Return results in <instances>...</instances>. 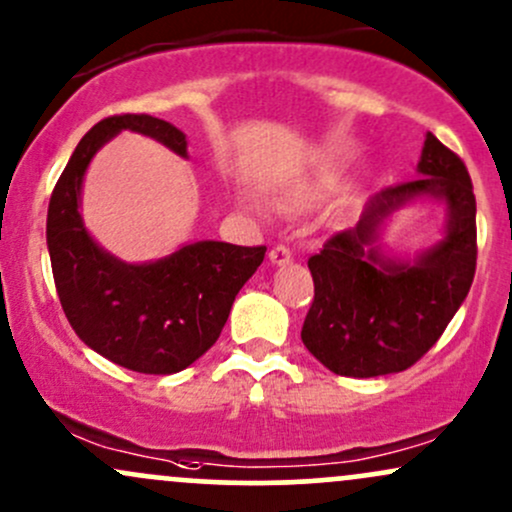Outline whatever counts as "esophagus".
Listing matches in <instances>:
<instances>
[{"mask_svg": "<svg viewBox=\"0 0 512 512\" xmlns=\"http://www.w3.org/2000/svg\"><path fill=\"white\" fill-rule=\"evenodd\" d=\"M269 262L272 265H286V262H291V250L286 245H277L269 250Z\"/></svg>", "mask_w": 512, "mask_h": 512, "instance_id": "obj_1", "label": "esophagus"}]
</instances>
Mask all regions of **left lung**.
<instances>
[{"instance_id": "left-lung-1", "label": "left lung", "mask_w": 512, "mask_h": 512, "mask_svg": "<svg viewBox=\"0 0 512 512\" xmlns=\"http://www.w3.org/2000/svg\"><path fill=\"white\" fill-rule=\"evenodd\" d=\"M418 174L369 199L355 228L325 240L308 260L313 296L301 340L323 367L340 376L396 374L413 367L440 340L476 272V199L462 157L432 133ZM430 195L448 206L446 238L413 263L378 250V230L408 200Z\"/></svg>"}]
</instances>
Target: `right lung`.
I'll return each mask as SVG.
<instances>
[{
	"label": "right lung",
	"instance_id": "1",
	"mask_svg": "<svg viewBox=\"0 0 512 512\" xmlns=\"http://www.w3.org/2000/svg\"><path fill=\"white\" fill-rule=\"evenodd\" d=\"M136 131L187 157V136L148 114L99 121L77 143L48 204L55 289L84 345L140 374L187 369L218 340L230 306L265 260L267 247L199 240L162 260L128 265L87 233L80 213L89 162L116 133Z\"/></svg>",
	"mask_w": 512,
	"mask_h": 512
}]
</instances>
